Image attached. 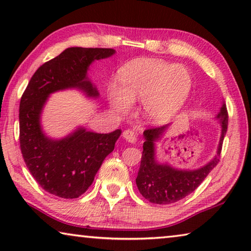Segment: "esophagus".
Instances as JSON below:
<instances>
[{
  "label": "esophagus",
  "instance_id": "34e87169",
  "mask_svg": "<svg viewBox=\"0 0 251 251\" xmlns=\"http://www.w3.org/2000/svg\"><path fill=\"white\" fill-rule=\"evenodd\" d=\"M123 137H124L125 141H127L130 144H134L136 142V136L134 134L133 130L130 129H127L123 131Z\"/></svg>",
  "mask_w": 251,
  "mask_h": 251
}]
</instances>
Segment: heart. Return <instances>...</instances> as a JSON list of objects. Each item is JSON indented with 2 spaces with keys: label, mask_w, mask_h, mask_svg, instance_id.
<instances>
[{
  "label": "heart",
  "mask_w": 251,
  "mask_h": 251,
  "mask_svg": "<svg viewBox=\"0 0 251 251\" xmlns=\"http://www.w3.org/2000/svg\"><path fill=\"white\" fill-rule=\"evenodd\" d=\"M118 85H110L108 100L118 113H127L142 100V114L151 124L171 122L184 107L193 90V76L185 66L160 59H136L118 71Z\"/></svg>",
  "instance_id": "1"
}]
</instances>
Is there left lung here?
<instances>
[{
  "label": "left lung",
  "mask_w": 251,
  "mask_h": 251,
  "mask_svg": "<svg viewBox=\"0 0 251 251\" xmlns=\"http://www.w3.org/2000/svg\"><path fill=\"white\" fill-rule=\"evenodd\" d=\"M219 121L220 133L217 152L210 161L197 169H179L168 163H159L156 158V143L166 134L169 126L165 125L144 131L143 155L136 185L143 197L152 203L167 205L176 202L192 194L202 180L216 167L220 158V151L228 126V113L226 104L223 103L216 115Z\"/></svg>",
  "instance_id": "8db88e82"
}]
</instances>
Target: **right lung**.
<instances>
[{
    "mask_svg": "<svg viewBox=\"0 0 251 251\" xmlns=\"http://www.w3.org/2000/svg\"><path fill=\"white\" fill-rule=\"evenodd\" d=\"M114 54L113 49H66L37 69L21 99L20 145L24 161L34 179L55 196L73 199L86 192L122 130L99 134L79 126L55 139L42 128V112L50 95L58 91L76 88L97 99L100 93L87 71L94 61Z\"/></svg>",
    "mask_w": 251,
    "mask_h": 251,
    "instance_id": "right-lung-1",
    "label": "right lung"
}]
</instances>
